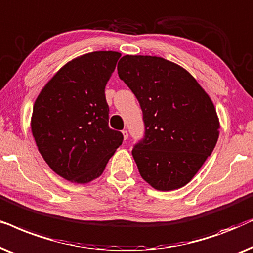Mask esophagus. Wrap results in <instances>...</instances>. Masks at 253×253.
Wrapping results in <instances>:
<instances>
[{
	"mask_svg": "<svg viewBox=\"0 0 253 253\" xmlns=\"http://www.w3.org/2000/svg\"><path fill=\"white\" fill-rule=\"evenodd\" d=\"M121 133H123L124 140H127V139H128V132H127V130H126V129H124V130H123V132H121Z\"/></svg>",
	"mask_w": 253,
	"mask_h": 253,
	"instance_id": "1",
	"label": "esophagus"
}]
</instances>
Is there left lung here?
I'll list each match as a JSON object with an SVG mask.
<instances>
[{"instance_id": "left-lung-1", "label": "left lung", "mask_w": 253, "mask_h": 253, "mask_svg": "<svg viewBox=\"0 0 253 253\" xmlns=\"http://www.w3.org/2000/svg\"><path fill=\"white\" fill-rule=\"evenodd\" d=\"M118 75L142 110L144 135L132 150L141 177L158 191L185 186L218 139L210 96L187 70L158 56L125 55Z\"/></svg>"}]
</instances>
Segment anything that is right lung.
<instances>
[{
    "label": "right lung",
    "instance_id": "add662e5",
    "mask_svg": "<svg viewBox=\"0 0 253 253\" xmlns=\"http://www.w3.org/2000/svg\"><path fill=\"white\" fill-rule=\"evenodd\" d=\"M120 53L92 52L59 70L39 93L31 129L54 172L73 183L98 178L124 136L109 127L107 81Z\"/></svg>",
    "mask_w": 253,
    "mask_h": 253
}]
</instances>
